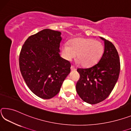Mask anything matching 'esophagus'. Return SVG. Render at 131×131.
Masks as SVG:
<instances>
[{
    "mask_svg": "<svg viewBox=\"0 0 131 131\" xmlns=\"http://www.w3.org/2000/svg\"><path fill=\"white\" fill-rule=\"evenodd\" d=\"M71 71H75L76 70V68H75L74 66H71Z\"/></svg>",
    "mask_w": 131,
    "mask_h": 131,
    "instance_id": "obj_1",
    "label": "esophagus"
}]
</instances>
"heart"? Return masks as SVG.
Returning <instances> with one entry per match:
<instances>
[{"instance_id": "heart-1", "label": "heart", "mask_w": 131, "mask_h": 131, "mask_svg": "<svg viewBox=\"0 0 131 131\" xmlns=\"http://www.w3.org/2000/svg\"><path fill=\"white\" fill-rule=\"evenodd\" d=\"M103 53L104 46L102 42L91 38H75L70 41L69 45L64 44L62 47V53L66 60H70L76 55L77 61L85 67L97 63Z\"/></svg>"}]
</instances>
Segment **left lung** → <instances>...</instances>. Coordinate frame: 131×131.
<instances>
[{
	"label": "left lung",
	"instance_id": "1",
	"mask_svg": "<svg viewBox=\"0 0 131 131\" xmlns=\"http://www.w3.org/2000/svg\"><path fill=\"white\" fill-rule=\"evenodd\" d=\"M104 51L98 63L91 67L78 68L80 80L76 85L77 93L83 101L95 104L103 101L114 89L118 79L120 61L112 43L104 38Z\"/></svg>",
	"mask_w": 131,
	"mask_h": 131
}]
</instances>
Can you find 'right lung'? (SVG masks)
Returning a JSON list of instances; mask_svg holds the SVG:
<instances>
[{
  "mask_svg": "<svg viewBox=\"0 0 131 131\" xmlns=\"http://www.w3.org/2000/svg\"><path fill=\"white\" fill-rule=\"evenodd\" d=\"M61 32L45 29L26 40L19 56L21 73L29 89L49 99L59 93L71 64L60 56Z\"/></svg>",
  "mask_w": 131,
  "mask_h": 131,
  "instance_id": "add662e5",
  "label": "right lung"
}]
</instances>
